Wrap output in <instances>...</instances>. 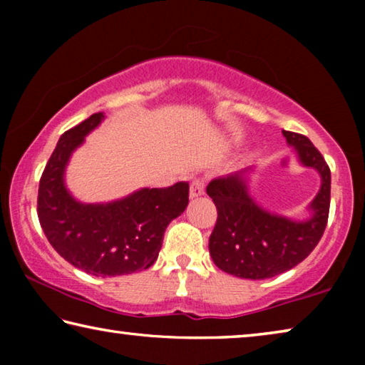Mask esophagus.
<instances>
[{"mask_svg":"<svg viewBox=\"0 0 365 365\" xmlns=\"http://www.w3.org/2000/svg\"><path fill=\"white\" fill-rule=\"evenodd\" d=\"M205 195V182L201 178H195L190 185V197H197Z\"/></svg>","mask_w":365,"mask_h":365,"instance_id":"34e87169","label":"esophagus"}]
</instances>
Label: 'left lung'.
Instances as JSON below:
<instances>
[{
  "label": "left lung",
  "mask_w": 365,
  "mask_h": 365,
  "mask_svg": "<svg viewBox=\"0 0 365 365\" xmlns=\"http://www.w3.org/2000/svg\"><path fill=\"white\" fill-rule=\"evenodd\" d=\"M299 163L320 175V190L304 220L265 211L250 193L255 168L214 178L207 195L217 207V222L209 237L214 264L240 279L264 280L283 274L304 261L322 238L330 209V169L322 154L304 135L283 130Z\"/></svg>",
  "instance_id": "1"
}]
</instances>
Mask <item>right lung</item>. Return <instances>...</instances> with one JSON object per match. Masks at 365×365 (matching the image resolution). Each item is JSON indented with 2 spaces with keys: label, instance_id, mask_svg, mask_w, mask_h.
<instances>
[{
  "label": "right lung",
  "instance_id": "right-lung-1",
  "mask_svg": "<svg viewBox=\"0 0 365 365\" xmlns=\"http://www.w3.org/2000/svg\"><path fill=\"white\" fill-rule=\"evenodd\" d=\"M96 113L61 135L38 188V219L48 242L73 267L95 277L127 275L156 262L164 232L188 206L187 182L141 188L122 200L86 205L67 190L72 153L100 125Z\"/></svg>",
  "mask_w": 365,
  "mask_h": 365
}]
</instances>
